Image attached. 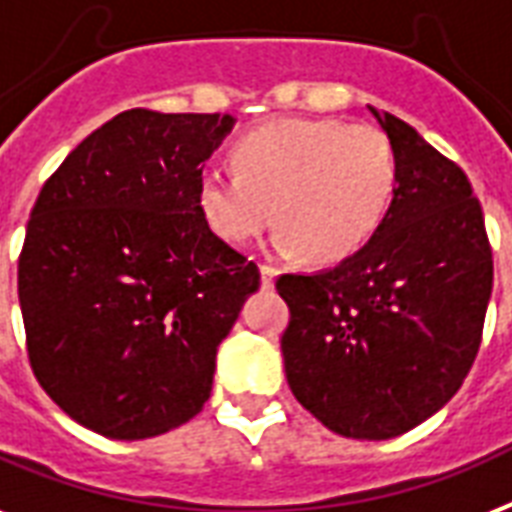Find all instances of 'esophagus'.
I'll list each match as a JSON object with an SVG mask.
<instances>
[{
    "mask_svg": "<svg viewBox=\"0 0 512 512\" xmlns=\"http://www.w3.org/2000/svg\"><path fill=\"white\" fill-rule=\"evenodd\" d=\"M260 282H263V287L268 290V287H273V282H276V268L268 263L260 265Z\"/></svg>",
    "mask_w": 512,
    "mask_h": 512,
    "instance_id": "1",
    "label": "esophagus"
}]
</instances>
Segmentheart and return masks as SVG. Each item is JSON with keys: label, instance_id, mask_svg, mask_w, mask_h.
I'll return each mask as SVG.
<instances>
[{"label": "heart", "instance_id": "1", "mask_svg": "<svg viewBox=\"0 0 512 512\" xmlns=\"http://www.w3.org/2000/svg\"><path fill=\"white\" fill-rule=\"evenodd\" d=\"M233 169H206L198 209L230 244L257 239L276 212V249L314 263L360 252L397 187V158L376 126L282 117L239 139Z\"/></svg>", "mask_w": 512, "mask_h": 512}]
</instances>
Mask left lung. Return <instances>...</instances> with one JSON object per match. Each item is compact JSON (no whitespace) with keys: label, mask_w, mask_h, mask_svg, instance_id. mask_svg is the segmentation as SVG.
I'll use <instances>...</instances> for the list:
<instances>
[{"label":"left lung","mask_w":512,"mask_h":512,"mask_svg":"<svg viewBox=\"0 0 512 512\" xmlns=\"http://www.w3.org/2000/svg\"><path fill=\"white\" fill-rule=\"evenodd\" d=\"M376 115L397 187L360 252L284 273L282 335L292 395L335 435L389 440L456 395L481 346L494 263L470 179L400 117Z\"/></svg>","instance_id":"8db88e82"}]
</instances>
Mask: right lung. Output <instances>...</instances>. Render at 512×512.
<instances>
[{
  "label": "right lung",
  "mask_w": 512,
  "mask_h": 512,
  "mask_svg": "<svg viewBox=\"0 0 512 512\" xmlns=\"http://www.w3.org/2000/svg\"><path fill=\"white\" fill-rule=\"evenodd\" d=\"M230 115L128 109L42 185L18 260L39 386L77 424L144 440L212 395L217 346L260 271L206 225L198 179Z\"/></svg>",
  "instance_id": "add662e5"
}]
</instances>
